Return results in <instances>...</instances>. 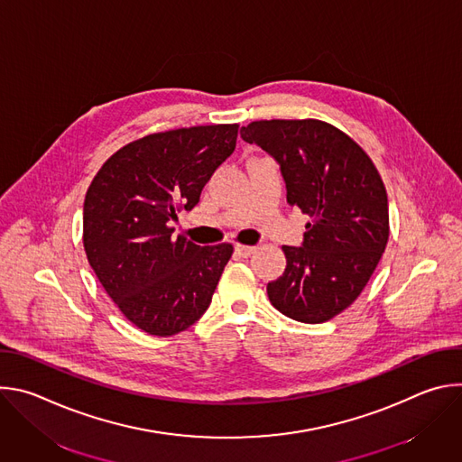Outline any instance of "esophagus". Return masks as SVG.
<instances>
[{
	"label": "esophagus",
	"mask_w": 462,
	"mask_h": 462,
	"mask_svg": "<svg viewBox=\"0 0 462 462\" xmlns=\"http://www.w3.org/2000/svg\"><path fill=\"white\" fill-rule=\"evenodd\" d=\"M234 250H236V254L239 255V257H250L252 254H254V250H255V246H248V245H236L234 246Z\"/></svg>",
	"instance_id": "obj_1"
}]
</instances>
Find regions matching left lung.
Listing matches in <instances>:
<instances>
[{
	"mask_svg": "<svg viewBox=\"0 0 462 462\" xmlns=\"http://www.w3.org/2000/svg\"><path fill=\"white\" fill-rule=\"evenodd\" d=\"M241 137L280 162L287 203L310 217L303 246H282L287 269L267 285L271 303L303 323L335 318L360 296L387 245L376 166L342 129L316 118L255 120Z\"/></svg>",
	"mask_w": 462,
	"mask_h": 462,
	"instance_id": "obj_1",
	"label": "left lung"
}]
</instances>
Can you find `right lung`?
<instances>
[{
  "label": "right lung",
  "instance_id": "right-lung-1",
  "mask_svg": "<svg viewBox=\"0 0 462 462\" xmlns=\"http://www.w3.org/2000/svg\"><path fill=\"white\" fill-rule=\"evenodd\" d=\"M239 124L161 131L115 152L84 201V250L120 312L144 333L173 337L208 309L234 246L173 236L212 173L232 155Z\"/></svg>",
  "mask_w": 462,
  "mask_h": 462
}]
</instances>
